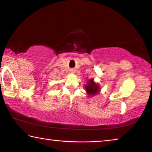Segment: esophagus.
Masks as SVG:
<instances>
[{"label": "esophagus", "mask_w": 152, "mask_h": 152, "mask_svg": "<svg viewBox=\"0 0 152 152\" xmlns=\"http://www.w3.org/2000/svg\"><path fill=\"white\" fill-rule=\"evenodd\" d=\"M70 72L71 73H74V72H75V70H74V69H71Z\"/></svg>", "instance_id": "obj_1"}]
</instances>
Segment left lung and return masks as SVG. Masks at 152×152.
<instances>
[{
	"mask_svg": "<svg viewBox=\"0 0 152 152\" xmlns=\"http://www.w3.org/2000/svg\"><path fill=\"white\" fill-rule=\"evenodd\" d=\"M85 88L88 97H93L97 95L101 91L100 85H99V83H95L93 78L88 79L85 85Z\"/></svg>",
	"mask_w": 152,
	"mask_h": 152,
	"instance_id": "8db88e82",
	"label": "left lung"
}]
</instances>
